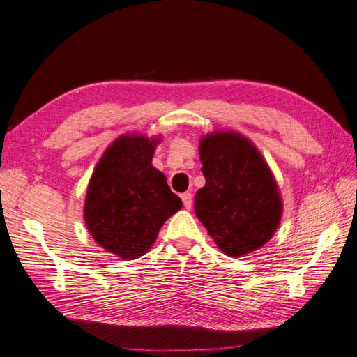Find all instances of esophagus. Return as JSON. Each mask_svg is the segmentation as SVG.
<instances>
[{
	"mask_svg": "<svg viewBox=\"0 0 357 357\" xmlns=\"http://www.w3.org/2000/svg\"><path fill=\"white\" fill-rule=\"evenodd\" d=\"M181 202H183L186 209H191V206H192V194L191 192H183V194H181Z\"/></svg>",
	"mask_w": 357,
	"mask_h": 357,
	"instance_id": "obj_1",
	"label": "esophagus"
}]
</instances>
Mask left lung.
I'll return each instance as SVG.
<instances>
[{
	"label": "left lung",
	"instance_id": "8db88e82",
	"mask_svg": "<svg viewBox=\"0 0 357 357\" xmlns=\"http://www.w3.org/2000/svg\"><path fill=\"white\" fill-rule=\"evenodd\" d=\"M206 185L194 209L229 257L257 250L272 238L282 213L278 186L263 155L235 132H213L200 142Z\"/></svg>",
	"mask_w": 357,
	"mask_h": 357
}]
</instances>
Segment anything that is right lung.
Here are the masks:
<instances>
[{
    "instance_id": "obj_1",
    "label": "right lung",
    "mask_w": 357,
    "mask_h": 357,
    "mask_svg": "<svg viewBox=\"0 0 357 357\" xmlns=\"http://www.w3.org/2000/svg\"><path fill=\"white\" fill-rule=\"evenodd\" d=\"M157 140L117 139L94 169L84 208L85 225L105 250L123 259L148 252L158 231L181 208L163 174L153 166Z\"/></svg>"
}]
</instances>
